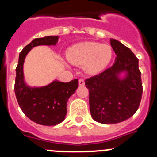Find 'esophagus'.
Instances as JSON below:
<instances>
[{"mask_svg": "<svg viewBox=\"0 0 157 157\" xmlns=\"http://www.w3.org/2000/svg\"><path fill=\"white\" fill-rule=\"evenodd\" d=\"M78 84H79V86L85 85V81H84V79H83V78H80V79L78 80Z\"/></svg>", "mask_w": 157, "mask_h": 157, "instance_id": "34e87169", "label": "esophagus"}]
</instances>
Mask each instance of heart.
Masks as SVG:
<instances>
[{"label":"heart","instance_id":"b5f03b06","mask_svg":"<svg viewBox=\"0 0 157 157\" xmlns=\"http://www.w3.org/2000/svg\"><path fill=\"white\" fill-rule=\"evenodd\" d=\"M71 63L78 66L84 64L89 74H98L112 60V48L108 45L97 42H82L70 47L66 53Z\"/></svg>","mask_w":157,"mask_h":157}]
</instances>
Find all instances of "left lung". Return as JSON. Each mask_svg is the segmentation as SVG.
<instances>
[{
	"label": "left lung",
	"mask_w": 157,
	"mask_h": 157,
	"mask_svg": "<svg viewBox=\"0 0 157 157\" xmlns=\"http://www.w3.org/2000/svg\"><path fill=\"white\" fill-rule=\"evenodd\" d=\"M110 41L116 55L115 63L85 80L91 116L103 124L118 123L131 117L139 107L143 90L138 58L119 41L111 38ZM123 71L127 75L120 80L117 75Z\"/></svg>",
	"instance_id": "1"
}]
</instances>
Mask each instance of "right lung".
<instances>
[{"label": "right lung", "mask_w": 157, "mask_h": 157, "mask_svg": "<svg viewBox=\"0 0 157 157\" xmlns=\"http://www.w3.org/2000/svg\"><path fill=\"white\" fill-rule=\"evenodd\" d=\"M58 36L37 37L20 52L16 67L15 94L23 112L34 123L44 126L57 125L65 119L67 102L75 92L78 80L69 82L54 81L46 86L32 88L26 85L23 77V63L27 54L37 45H55Z\"/></svg>", "instance_id": "obj_1"}]
</instances>
